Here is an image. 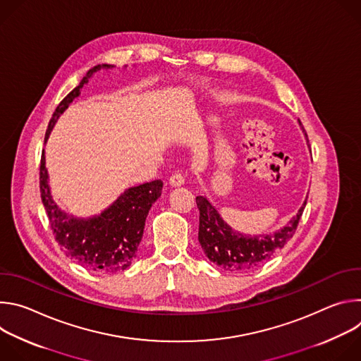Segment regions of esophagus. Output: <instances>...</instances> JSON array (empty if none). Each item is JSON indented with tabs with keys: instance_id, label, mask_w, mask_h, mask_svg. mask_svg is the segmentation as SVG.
Listing matches in <instances>:
<instances>
[{
	"instance_id": "34e87169",
	"label": "esophagus",
	"mask_w": 361,
	"mask_h": 361,
	"mask_svg": "<svg viewBox=\"0 0 361 361\" xmlns=\"http://www.w3.org/2000/svg\"><path fill=\"white\" fill-rule=\"evenodd\" d=\"M184 176L183 174H180V173H176V174H173L171 177H170V180H169V184L171 185V187H181L183 184H184Z\"/></svg>"
}]
</instances>
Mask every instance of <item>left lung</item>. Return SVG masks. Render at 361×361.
Masks as SVG:
<instances>
[{"mask_svg":"<svg viewBox=\"0 0 361 361\" xmlns=\"http://www.w3.org/2000/svg\"><path fill=\"white\" fill-rule=\"evenodd\" d=\"M195 202L200 210L198 241L204 254L209 257L210 262L224 270L244 273L260 267L293 237L307 198L297 214L283 228L273 234L260 235H248L233 230L207 197L198 195L195 197Z\"/></svg>","mask_w":361,"mask_h":361,"instance_id":"obj_1","label":"left lung"}]
</instances>
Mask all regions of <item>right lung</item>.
<instances>
[{"instance_id": "1", "label": "right lung", "mask_w": 361, "mask_h": 361, "mask_svg": "<svg viewBox=\"0 0 361 361\" xmlns=\"http://www.w3.org/2000/svg\"><path fill=\"white\" fill-rule=\"evenodd\" d=\"M101 68H114L111 64H98L56 109L49 120L45 140L54 128L60 116L68 109L74 98L81 94V88L88 78ZM163 190V181L154 180L127 188L106 210L91 217H75L66 213L54 201L49 190V177L45 167L42 149L39 166V191L44 209L49 219L56 240L67 257L80 266L97 273H117L128 269L135 259L137 248L142 238L145 219L151 205L159 200Z\"/></svg>"}]
</instances>
